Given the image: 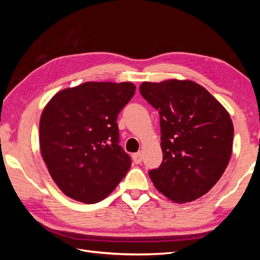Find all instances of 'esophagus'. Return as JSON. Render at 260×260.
I'll return each mask as SVG.
<instances>
[{"instance_id":"34e87169","label":"esophagus","mask_w":260,"mask_h":260,"mask_svg":"<svg viewBox=\"0 0 260 260\" xmlns=\"http://www.w3.org/2000/svg\"><path fill=\"white\" fill-rule=\"evenodd\" d=\"M132 159H133V161H135L136 164H141V161H142V159H143V155H142V153H136V154H133L132 155Z\"/></svg>"}]
</instances>
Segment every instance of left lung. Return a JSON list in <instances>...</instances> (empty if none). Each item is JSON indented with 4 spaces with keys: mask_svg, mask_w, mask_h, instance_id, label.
Here are the masks:
<instances>
[{
    "mask_svg": "<svg viewBox=\"0 0 260 260\" xmlns=\"http://www.w3.org/2000/svg\"><path fill=\"white\" fill-rule=\"evenodd\" d=\"M140 93L160 117L162 162L149 178L172 202L198 200L218 182L231 158L229 113L191 80L143 82Z\"/></svg>",
    "mask_w": 260,
    "mask_h": 260,
    "instance_id": "1",
    "label": "left lung"
}]
</instances>
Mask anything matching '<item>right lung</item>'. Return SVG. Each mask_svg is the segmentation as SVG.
<instances>
[{
    "label": "right lung",
    "mask_w": 260,
    "mask_h": 260,
    "mask_svg": "<svg viewBox=\"0 0 260 260\" xmlns=\"http://www.w3.org/2000/svg\"><path fill=\"white\" fill-rule=\"evenodd\" d=\"M136 93L131 82H84L57 92L40 118V149L59 190L94 204L111 194L131 167L119 145L117 117Z\"/></svg>",
    "instance_id": "obj_1"
}]
</instances>
